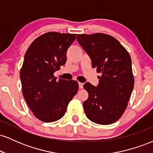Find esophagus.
<instances>
[{
  "mask_svg": "<svg viewBox=\"0 0 153 153\" xmlns=\"http://www.w3.org/2000/svg\"><path fill=\"white\" fill-rule=\"evenodd\" d=\"M78 85H79V88L81 89L83 88V83H82V82H78Z\"/></svg>",
  "mask_w": 153,
  "mask_h": 153,
  "instance_id": "obj_1",
  "label": "esophagus"
}]
</instances>
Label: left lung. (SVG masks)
Returning a JSON list of instances; mask_svg holds the SVG:
<instances>
[{
  "instance_id": "obj_1",
  "label": "left lung",
  "mask_w": 153,
  "mask_h": 153,
  "mask_svg": "<svg viewBox=\"0 0 153 153\" xmlns=\"http://www.w3.org/2000/svg\"><path fill=\"white\" fill-rule=\"evenodd\" d=\"M77 40L90 57L93 68L101 75L96 87L90 82L83 85L88 93L83 102L85 115L96 124H113L125 111L134 88L130 55L108 34H78Z\"/></svg>"
}]
</instances>
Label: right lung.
I'll list each match as a JSON object with an SVG mask.
<instances>
[{
  "label": "right lung",
  "mask_w": 153,
  "mask_h": 153,
  "mask_svg": "<svg viewBox=\"0 0 153 153\" xmlns=\"http://www.w3.org/2000/svg\"><path fill=\"white\" fill-rule=\"evenodd\" d=\"M76 34L48 32L31 44L20 72L24 99L36 118L45 122L61 119L78 90L75 80L54 76L64 65L66 53Z\"/></svg>",
  "instance_id": "obj_1"
}]
</instances>
